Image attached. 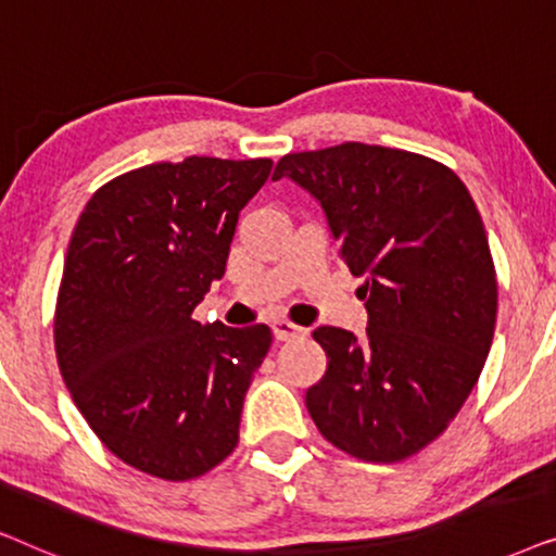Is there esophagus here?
I'll return each instance as SVG.
<instances>
[{"label": "esophagus", "instance_id": "obj_1", "mask_svg": "<svg viewBox=\"0 0 556 556\" xmlns=\"http://www.w3.org/2000/svg\"><path fill=\"white\" fill-rule=\"evenodd\" d=\"M273 333H276L278 341H291V339L306 337L308 331L303 329V326L293 324V321H276V324H273Z\"/></svg>", "mask_w": 556, "mask_h": 556}]
</instances>
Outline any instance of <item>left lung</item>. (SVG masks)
<instances>
[{
  "label": "left lung",
  "mask_w": 556,
  "mask_h": 556,
  "mask_svg": "<svg viewBox=\"0 0 556 556\" xmlns=\"http://www.w3.org/2000/svg\"><path fill=\"white\" fill-rule=\"evenodd\" d=\"M280 177L321 202L369 314L362 341L314 331L329 364L306 392L308 415L354 458L405 460L458 415L496 329L498 280L473 197L435 159L359 141L286 154Z\"/></svg>",
  "instance_id": "obj_1"
}]
</instances>
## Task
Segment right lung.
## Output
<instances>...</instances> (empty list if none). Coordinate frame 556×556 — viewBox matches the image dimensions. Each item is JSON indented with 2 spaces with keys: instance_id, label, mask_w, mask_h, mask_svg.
Returning <instances> with one entry per match:
<instances>
[{
  "instance_id": "1",
  "label": "right lung",
  "mask_w": 556,
  "mask_h": 556,
  "mask_svg": "<svg viewBox=\"0 0 556 556\" xmlns=\"http://www.w3.org/2000/svg\"><path fill=\"white\" fill-rule=\"evenodd\" d=\"M270 159L187 156L96 189L67 245L55 354L98 440L141 473L192 481L238 445L242 400L268 354L265 324L202 326L240 210Z\"/></svg>"
}]
</instances>
